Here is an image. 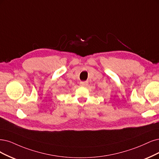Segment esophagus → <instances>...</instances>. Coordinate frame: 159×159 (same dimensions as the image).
Returning a JSON list of instances; mask_svg holds the SVG:
<instances>
[{"label": "esophagus", "instance_id": "esophagus-1", "mask_svg": "<svg viewBox=\"0 0 159 159\" xmlns=\"http://www.w3.org/2000/svg\"><path fill=\"white\" fill-rule=\"evenodd\" d=\"M88 84H89V83H88V82H80V85L81 86H87Z\"/></svg>", "mask_w": 159, "mask_h": 159}]
</instances>
